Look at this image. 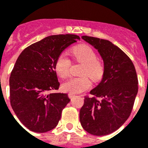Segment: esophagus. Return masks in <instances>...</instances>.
<instances>
[{"label": "esophagus", "instance_id": "34e87169", "mask_svg": "<svg viewBox=\"0 0 148 148\" xmlns=\"http://www.w3.org/2000/svg\"><path fill=\"white\" fill-rule=\"evenodd\" d=\"M68 96H69V98H73V97H74L75 96V95H74V94H71V93H69V95H68Z\"/></svg>", "mask_w": 148, "mask_h": 148}]
</instances>
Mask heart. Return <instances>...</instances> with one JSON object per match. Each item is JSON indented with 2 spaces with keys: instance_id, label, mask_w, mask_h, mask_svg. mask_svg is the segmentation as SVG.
<instances>
[{
  "instance_id": "obj_1",
  "label": "heart",
  "mask_w": 148,
  "mask_h": 148,
  "mask_svg": "<svg viewBox=\"0 0 148 148\" xmlns=\"http://www.w3.org/2000/svg\"><path fill=\"white\" fill-rule=\"evenodd\" d=\"M72 53L78 62L84 65L79 78H72L62 85V88L66 92L71 94L81 93L91 88V82L88 75L93 81H98L103 76L104 67L101 61L97 60V55L91 47L82 45L73 47ZM71 61L66 54L61 53L55 62V70L61 78H66L69 75Z\"/></svg>"
}]
</instances>
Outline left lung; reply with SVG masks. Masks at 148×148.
Wrapping results in <instances>:
<instances>
[{
	"instance_id": "obj_1",
	"label": "left lung",
	"mask_w": 148,
	"mask_h": 148,
	"mask_svg": "<svg viewBox=\"0 0 148 148\" xmlns=\"http://www.w3.org/2000/svg\"><path fill=\"white\" fill-rule=\"evenodd\" d=\"M97 50L103 61L101 82L85 97L79 113L82 128L91 135L102 136L113 133L128 119L138 94V77L134 64L122 50L108 40L82 36Z\"/></svg>"
}]
</instances>
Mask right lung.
I'll return each mask as SVG.
<instances>
[{"mask_svg":"<svg viewBox=\"0 0 148 148\" xmlns=\"http://www.w3.org/2000/svg\"><path fill=\"white\" fill-rule=\"evenodd\" d=\"M78 35L45 38L23 51L10 77V104L19 121L30 131L47 132L57 126L70 101L67 94L50 93L59 88L55 62Z\"/></svg>","mask_w":148,"mask_h":148,"instance_id":"right-lung-1","label":"right lung"}]
</instances>
